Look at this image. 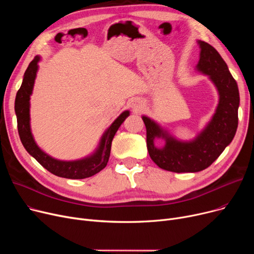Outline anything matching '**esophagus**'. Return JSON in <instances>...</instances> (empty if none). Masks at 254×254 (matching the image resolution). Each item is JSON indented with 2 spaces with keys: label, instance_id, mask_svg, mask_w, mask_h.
<instances>
[{
  "label": "esophagus",
  "instance_id": "obj_1",
  "mask_svg": "<svg viewBox=\"0 0 254 254\" xmlns=\"http://www.w3.org/2000/svg\"><path fill=\"white\" fill-rule=\"evenodd\" d=\"M134 108H135V109H136V110H137V109H138V108H137V106H135V107H134Z\"/></svg>",
  "mask_w": 254,
  "mask_h": 254
}]
</instances>
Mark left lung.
<instances>
[{"instance_id":"left-lung-1","label":"left lung","mask_w":254,"mask_h":254,"mask_svg":"<svg viewBox=\"0 0 254 254\" xmlns=\"http://www.w3.org/2000/svg\"><path fill=\"white\" fill-rule=\"evenodd\" d=\"M197 43L201 48L197 71L209 76L219 93L216 111L206 127L193 140L182 142L147 116H142L149 155L159 168L170 172L195 173L207 169L233 141L238 127L240 96L236 80L214 47L199 40ZM155 137L165 139L163 149L154 145Z\"/></svg>"}]
</instances>
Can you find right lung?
<instances>
[{"instance_id": "1", "label": "right lung", "mask_w": 254, "mask_h": 254, "mask_svg": "<svg viewBox=\"0 0 254 254\" xmlns=\"http://www.w3.org/2000/svg\"><path fill=\"white\" fill-rule=\"evenodd\" d=\"M39 61L40 57L37 56L30 63L15 98L14 109L17 117V128L23 147L40 165L56 176L68 179H84L96 175L107 166L110 156L112 140L119 127L129 115V111L123 112L107 128L102 136L99 147L93 154L71 162L59 161L49 156L38 147L33 138L30 126V99L33 92Z\"/></svg>"}]
</instances>
